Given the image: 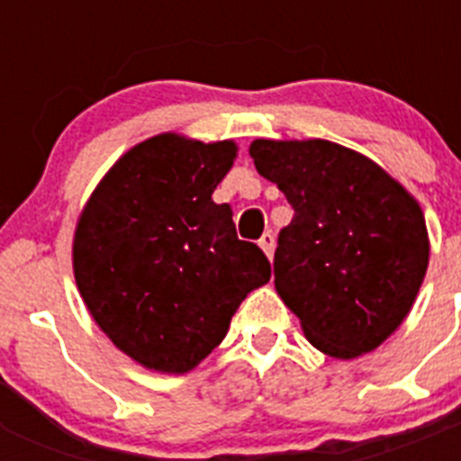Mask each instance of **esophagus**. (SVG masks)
Segmentation results:
<instances>
[{
	"label": "esophagus",
	"mask_w": 461,
	"mask_h": 461,
	"mask_svg": "<svg viewBox=\"0 0 461 461\" xmlns=\"http://www.w3.org/2000/svg\"><path fill=\"white\" fill-rule=\"evenodd\" d=\"M258 247L263 249V254H266L267 258H272V254H275V235L272 233L263 235V238L258 240Z\"/></svg>",
	"instance_id": "1"
}]
</instances>
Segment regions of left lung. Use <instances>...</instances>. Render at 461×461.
<instances>
[{
	"label": "left lung",
	"mask_w": 461,
	"mask_h": 461,
	"mask_svg": "<svg viewBox=\"0 0 461 461\" xmlns=\"http://www.w3.org/2000/svg\"><path fill=\"white\" fill-rule=\"evenodd\" d=\"M249 154L295 210L275 251L279 297L321 353H372L409 316L429 266L420 203L339 142L258 138Z\"/></svg>",
	"instance_id": "8db88e82"
}]
</instances>
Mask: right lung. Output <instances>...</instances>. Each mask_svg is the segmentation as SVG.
<instances>
[{"instance_id": "1", "label": "right lung", "mask_w": 461, "mask_h": 461, "mask_svg": "<svg viewBox=\"0 0 461 461\" xmlns=\"http://www.w3.org/2000/svg\"><path fill=\"white\" fill-rule=\"evenodd\" d=\"M233 140L158 133L122 154L80 212L73 276L94 323L136 365L186 374L223 341L233 313L270 281L212 194L233 168Z\"/></svg>"}]
</instances>
